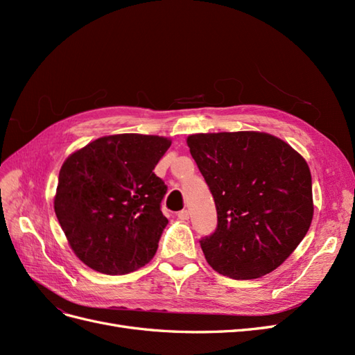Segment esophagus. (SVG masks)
<instances>
[{"instance_id": "obj_1", "label": "esophagus", "mask_w": 355, "mask_h": 355, "mask_svg": "<svg viewBox=\"0 0 355 355\" xmlns=\"http://www.w3.org/2000/svg\"><path fill=\"white\" fill-rule=\"evenodd\" d=\"M178 218H179L180 220H188V219H189V211H188V210H180V211L178 213Z\"/></svg>"}]
</instances>
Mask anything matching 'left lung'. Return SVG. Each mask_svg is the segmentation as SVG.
Segmentation results:
<instances>
[{"instance_id":"obj_1","label":"left lung","mask_w":355,"mask_h":355,"mask_svg":"<svg viewBox=\"0 0 355 355\" xmlns=\"http://www.w3.org/2000/svg\"><path fill=\"white\" fill-rule=\"evenodd\" d=\"M214 198L218 227L200 240L214 271L235 280L280 266L313 220V182L302 155L272 135L198 133L187 139Z\"/></svg>"}]
</instances>
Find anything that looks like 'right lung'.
I'll list each match as a JSON object with an SVG mask.
<instances>
[{"label":"right lung","instance_id":"right-lung-1","mask_svg":"<svg viewBox=\"0 0 355 355\" xmlns=\"http://www.w3.org/2000/svg\"><path fill=\"white\" fill-rule=\"evenodd\" d=\"M171 141L112 135L71 154L59 171L55 211L78 259L102 274L133 272L153 259L167 218L155 173Z\"/></svg>","mask_w":355,"mask_h":355}]
</instances>
